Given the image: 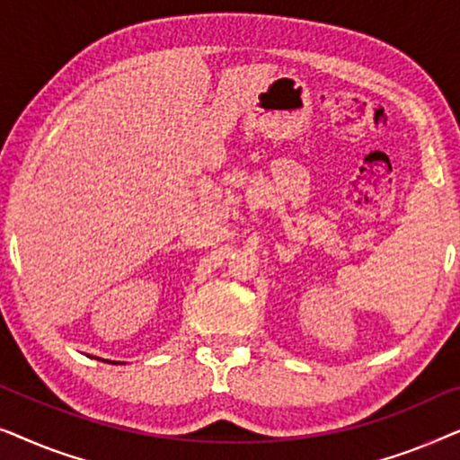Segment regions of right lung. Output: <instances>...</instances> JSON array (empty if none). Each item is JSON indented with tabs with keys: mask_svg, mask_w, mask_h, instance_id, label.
Here are the masks:
<instances>
[{
	"mask_svg": "<svg viewBox=\"0 0 460 460\" xmlns=\"http://www.w3.org/2000/svg\"><path fill=\"white\" fill-rule=\"evenodd\" d=\"M98 360H102V358H98ZM102 362H109V360H102ZM112 364H117V362H112Z\"/></svg>",
	"mask_w": 460,
	"mask_h": 460,
	"instance_id": "obj_1",
	"label": "right lung"
}]
</instances>
